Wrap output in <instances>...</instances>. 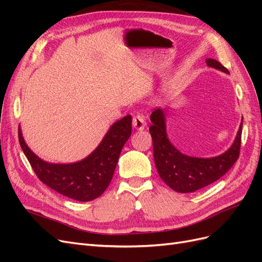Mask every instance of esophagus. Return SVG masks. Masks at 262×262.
<instances>
[{"instance_id":"esophagus-1","label":"esophagus","mask_w":262,"mask_h":262,"mask_svg":"<svg viewBox=\"0 0 262 262\" xmlns=\"http://www.w3.org/2000/svg\"><path fill=\"white\" fill-rule=\"evenodd\" d=\"M132 124H133V128L136 129V130H138V131L144 130L145 125H146L145 120H144V118L142 117V116H140V115H139V116H134V117H133Z\"/></svg>"}]
</instances>
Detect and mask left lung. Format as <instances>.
<instances>
[{
  "mask_svg": "<svg viewBox=\"0 0 262 262\" xmlns=\"http://www.w3.org/2000/svg\"><path fill=\"white\" fill-rule=\"evenodd\" d=\"M207 64L228 74V70L214 59H207ZM165 110L157 108L150 115L149 132L153 140L154 162L158 175L172 190L180 193L194 192L216 181L231 169L239 157L242 126L234 143L226 152L215 157L200 158L182 154L173 146L166 133Z\"/></svg>",
  "mask_w": 262,
  "mask_h": 262,
  "instance_id": "8db88e82",
  "label": "left lung"
}]
</instances>
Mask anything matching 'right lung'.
<instances>
[{
    "label": "right lung",
    "mask_w": 262,
    "mask_h": 262,
    "mask_svg": "<svg viewBox=\"0 0 262 262\" xmlns=\"http://www.w3.org/2000/svg\"><path fill=\"white\" fill-rule=\"evenodd\" d=\"M130 115L110 126L99 145L84 160L71 164L47 163L33 153L18 128V140L37 177L45 185L71 199L87 202L104 193L113 179L124 143L131 136Z\"/></svg>",
    "instance_id": "right-lung-1"
}]
</instances>
